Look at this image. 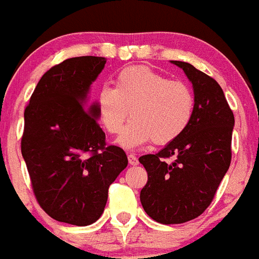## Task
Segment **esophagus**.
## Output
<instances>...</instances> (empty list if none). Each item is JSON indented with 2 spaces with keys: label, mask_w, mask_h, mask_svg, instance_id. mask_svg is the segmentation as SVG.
Segmentation results:
<instances>
[{
  "label": "esophagus",
  "mask_w": 259,
  "mask_h": 259,
  "mask_svg": "<svg viewBox=\"0 0 259 259\" xmlns=\"http://www.w3.org/2000/svg\"><path fill=\"white\" fill-rule=\"evenodd\" d=\"M127 159H129V163L132 166H137V164H138V158H137L134 154H129V155H127Z\"/></svg>",
  "instance_id": "1"
}]
</instances>
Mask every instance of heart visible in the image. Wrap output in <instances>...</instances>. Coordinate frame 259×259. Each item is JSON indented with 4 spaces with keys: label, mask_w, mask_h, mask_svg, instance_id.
I'll return each instance as SVG.
<instances>
[{
    "label": "heart",
    "mask_w": 259,
    "mask_h": 259,
    "mask_svg": "<svg viewBox=\"0 0 259 259\" xmlns=\"http://www.w3.org/2000/svg\"><path fill=\"white\" fill-rule=\"evenodd\" d=\"M195 96L188 84L156 72L146 66L126 67L114 80V88L104 85L97 95L96 113L104 129L112 136L121 133L118 143L133 149L153 140L168 145L190 125Z\"/></svg>",
    "instance_id": "heart-1"
}]
</instances>
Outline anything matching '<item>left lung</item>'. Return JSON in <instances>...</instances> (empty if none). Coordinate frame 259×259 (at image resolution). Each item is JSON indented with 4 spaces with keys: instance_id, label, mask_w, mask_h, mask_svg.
I'll use <instances>...</instances> for the list:
<instances>
[{
    "instance_id": "obj_1",
    "label": "left lung",
    "mask_w": 259,
    "mask_h": 259,
    "mask_svg": "<svg viewBox=\"0 0 259 259\" xmlns=\"http://www.w3.org/2000/svg\"><path fill=\"white\" fill-rule=\"evenodd\" d=\"M183 68L195 93V110L182 136L140 162L147 171L141 203L160 224L193 220L212 203L232 160L234 116L219 82L186 62L171 60ZM173 158L172 162L167 159Z\"/></svg>"
}]
</instances>
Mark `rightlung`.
<instances>
[{
  "label": "right lung",
  "instance_id": "1",
  "mask_svg": "<svg viewBox=\"0 0 259 259\" xmlns=\"http://www.w3.org/2000/svg\"><path fill=\"white\" fill-rule=\"evenodd\" d=\"M105 63L77 56L51 67L25 109L21 151L34 196L50 217L77 227L99 220L109 186L127 166L125 151L106 143L96 104H85Z\"/></svg>",
  "mask_w": 259,
  "mask_h": 259
}]
</instances>
